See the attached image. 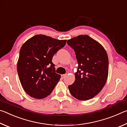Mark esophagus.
<instances>
[{"mask_svg":"<svg viewBox=\"0 0 127 127\" xmlns=\"http://www.w3.org/2000/svg\"><path fill=\"white\" fill-rule=\"evenodd\" d=\"M66 76V75L65 74H62V75H61V77H62V78H65Z\"/></svg>","mask_w":127,"mask_h":127,"instance_id":"1","label":"esophagus"}]
</instances>
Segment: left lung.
Instances as JSON below:
<instances>
[{"label": "left lung", "instance_id": "1", "mask_svg": "<svg viewBox=\"0 0 127 127\" xmlns=\"http://www.w3.org/2000/svg\"><path fill=\"white\" fill-rule=\"evenodd\" d=\"M78 62L75 81L68 86L72 95L79 100H88L99 93L106 83L109 71L106 51L99 42L88 35L68 40Z\"/></svg>", "mask_w": 127, "mask_h": 127}]
</instances>
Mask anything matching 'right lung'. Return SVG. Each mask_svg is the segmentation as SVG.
<instances>
[{
  "mask_svg": "<svg viewBox=\"0 0 127 127\" xmlns=\"http://www.w3.org/2000/svg\"><path fill=\"white\" fill-rule=\"evenodd\" d=\"M66 40L37 35L21 47L17 72L23 90L31 97L41 99L52 92L61 75L55 73L54 55L65 46Z\"/></svg>",
  "mask_w": 127,
  "mask_h": 127,
  "instance_id": "obj_1",
  "label": "right lung"
}]
</instances>
